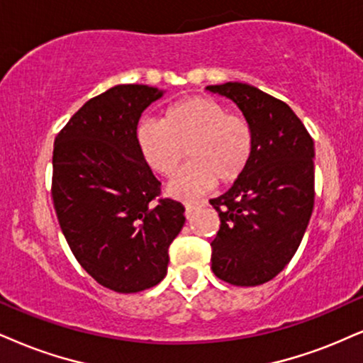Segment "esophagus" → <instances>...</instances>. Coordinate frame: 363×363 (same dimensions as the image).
<instances>
[{
  "mask_svg": "<svg viewBox=\"0 0 363 363\" xmlns=\"http://www.w3.org/2000/svg\"><path fill=\"white\" fill-rule=\"evenodd\" d=\"M199 207V203L196 202H186L185 203V213H186V217H190V213L194 212V210Z\"/></svg>",
  "mask_w": 363,
  "mask_h": 363,
  "instance_id": "34e87169",
  "label": "esophagus"
}]
</instances>
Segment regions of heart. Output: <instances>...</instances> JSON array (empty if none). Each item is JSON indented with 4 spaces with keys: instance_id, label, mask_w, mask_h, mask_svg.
<instances>
[{
    "instance_id": "1",
    "label": "heart",
    "mask_w": 363,
    "mask_h": 363,
    "mask_svg": "<svg viewBox=\"0 0 363 363\" xmlns=\"http://www.w3.org/2000/svg\"><path fill=\"white\" fill-rule=\"evenodd\" d=\"M138 150L161 177H173L186 147L190 163L169 182L174 199L191 200L220 183L242 177L254 153L247 121L232 116L212 97H186L164 111L160 121L145 119L136 128Z\"/></svg>"
}]
</instances>
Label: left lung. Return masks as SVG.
I'll use <instances>...</instances> for the list:
<instances>
[{"instance_id":"8db88e82","label":"left lung","mask_w":363,"mask_h":363,"mask_svg":"<svg viewBox=\"0 0 363 363\" xmlns=\"http://www.w3.org/2000/svg\"><path fill=\"white\" fill-rule=\"evenodd\" d=\"M242 111L254 153L232 189L210 200L220 217L212 271L225 283L257 286L294 256L315 203V145L286 102L242 82L207 86Z\"/></svg>"}]
</instances>
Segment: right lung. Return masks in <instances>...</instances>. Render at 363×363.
Listing matches in <instances>:
<instances>
[{
    "label": "right lung",
    "mask_w": 363,
    "mask_h": 363,
    "mask_svg": "<svg viewBox=\"0 0 363 363\" xmlns=\"http://www.w3.org/2000/svg\"><path fill=\"white\" fill-rule=\"evenodd\" d=\"M167 91L121 84L87 101L57 134L52 196L80 266L116 293L153 288L167 276L183 205L158 199L161 183L138 150L143 111Z\"/></svg>",
    "instance_id": "1"
}]
</instances>
